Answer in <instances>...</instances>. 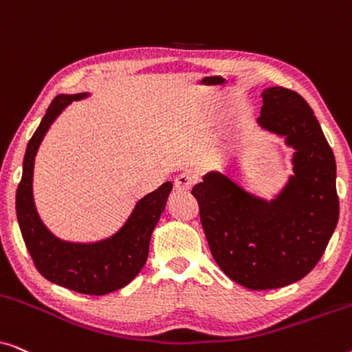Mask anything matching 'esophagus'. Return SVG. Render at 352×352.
<instances>
[{"label": "esophagus", "mask_w": 352, "mask_h": 352, "mask_svg": "<svg viewBox=\"0 0 352 352\" xmlns=\"http://www.w3.org/2000/svg\"><path fill=\"white\" fill-rule=\"evenodd\" d=\"M194 184H195V176L190 175V173H182V175L176 176L175 179V189L177 192H189Z\"/></svg>", "instance_id": "esophagus-1"}]
</instances>
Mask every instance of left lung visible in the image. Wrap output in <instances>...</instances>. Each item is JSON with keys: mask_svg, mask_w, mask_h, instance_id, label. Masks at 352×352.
I'll list each match as a JSON object with an SVG mask.
<instances>
[{"mask_svg": "<svg viewBox=\"0 0 352 352\" xmlns=\"http://www.w3.org/2000/svg\"><path fill=\"white\" fill-rule=\"evenodd\" d=\"M259 128L292 147L293 175L271 200L210 171L194 186L211 254L226 276L250 290L287 287L324 254L340 216L336 163L314 112L295 91L261 93Z\"/></svg>", "mask_w": 352, "mask_h": 352, "instance_id": "1", "label": "left lung"}]
</instances>
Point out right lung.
Instances as JSON below:
<instances>
[{
	"label": "right lung",
	"mask_w": 352,
	"mask_h": 352,
	"mask_svg": "<svg viewBox=\"0 0 352 352\" xmlns=\"http://www.w3.org/2000/svg\"><path fill=\"white\" fill-rule=\"evenodd\" d=\"M89 98V93L56 96L40 126L28 141L22 165V179L16 194V211L23 242L40 274L47 280L85 295H107L126 287L141 272L148 256L153 229L173 190L163 182L134 205L122 228L98 242H67L56 237L43 223L33 199L35 157L56 118L74 102Z\"/></svg>",
	"instance_id": "1"
}]
</instances>
